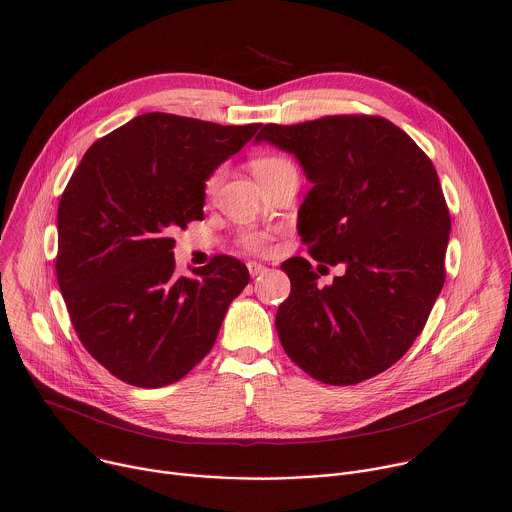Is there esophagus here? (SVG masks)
Instances as JSON below:
<instances>
[{
  "mask_svg": "<svg viewBox=\"0 0 512 512\" xmlns=\"http://www.w3.org/2000/svg\"><path fill=\"white\" fill-rule=\"evenodd\" d=\"M247 269H249V275H251V277H259V275L267 273V267L261 265V263H257V261H249V263H247Z\"/></svg>",
  "mask_w": 512,
  "mask_h": 512,
  "instance_id": "esophagus-1",
  "label": "esophagus"
}]
</instances>
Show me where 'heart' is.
Instances as JSON below:
<instances>
[{"label": "heart", "instance_id": "b5f03b06", "mask_svg": "<svg viewBox=\"0 0 512 512\" xmlns=\"http://www.w3.org/2000/svg\"><path fill=\"white\" fill-rule=\"evenodd\" d=\"M293 162L287 160L285 156H277V154H265V156H259L251 162V168L255 177L261 181V185H265L267 181H271L275 175H279L281 170L285 168H291ZM223 175H225V168L223 166H217L213 173L207 177L205 181V195L207 197H213L223 181ZM239 243L251 251V253H257V255H265L271 251L273 247V235L269 231H259V229H245L241 235H239Z\"/></svg>", "mask_w": 512, "mask_h": 512}]
</instances>
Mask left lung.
<instances>
[{"instance_id":"left-lung-1","label":"left lung","mask_w":512,"mask_h":512,"mask_svg":"<svg viewBox=\"0 0 512 512\" xmlns=\"http://www.w3.org/2000/svg\"><path fill=\"white\" fill-rule=\"evenodd\" d=\"M255 140L297 156L313 185L299 235L315 261L346 267L319 287L307 259L281 265L291 279L275 317L285 354L329 386L382 374L424 329L446 277L450 213L432 160L402 128L366 114L265 124Z\"/></svg>"}]
</instances>
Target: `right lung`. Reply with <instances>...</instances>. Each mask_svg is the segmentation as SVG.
Here are the masks:
<instances>
[{"instance_id":"right-lung-1","label":"right lung","mask_w":512,"mask_h":512,"mask_svg":"<svg viewBox=\"0 0 512 512\" xmlns=\"http://www.w3.org/2000/svg\"><path fill=\"white\" fill-rule=\"evenodd\" d=\"M259 128L148 112L74 170L58 207V285L82 346L118 380L175 384L215 346L249 271L215 255L179 277L170 233L203 221L207 177Z\"/></svg>"}]
</instances>
